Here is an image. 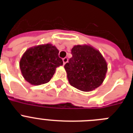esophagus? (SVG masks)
<instances>
[{"label":"esophagus","instance_id":"34e87169","mask_svg":"<svg viewBox=\"0 0 133 133\" xmlns=\"http://www.w3.org/2000/svg\"><path fill=\"white\" fill-rule=\"evenodd\" d=\"M63 64H65L66 63L68 62V58H66V57H65V58H63Z\"/></svg>","mask_w":133,"mask_h":133}]
</instances>
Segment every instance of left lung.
Returning a JSON list of instances; mask_svg holds the SVG:
<instances>
[{"label": "left lung", "mask_w": 133, "mask_h": 133, "mask_svg": "<svg viewBox=\"0 0 133 133\" xmlns=\"http://www.w3.org/2000/svg\"><path fill=\"white\" fill-rule=\"evenodd\" d=\"M72 56L64 69L69 83L84 92L91 91L103 83L107 64L98 50L88 45L74 46Z\"/></svg>", "instance_id": "obj_1"}]
</instances>
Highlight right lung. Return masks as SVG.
<instances>
[{
  "label": "right lung",
  "mask_w": 133,
  "mask_h": 133,
  "mask_svg": "<svg viewBox=\"0 0 133 133\" xmlns=\"http://www.w3.org/2000/svg\"><path fill=\"white\" fill-rule=\"evenodd\" d=\"M58 52L51 44L38 45L26 50L20 61V69L24 79L32 85L48 83L56 68L63 64Z\"/></svg>",
  "instance_id": "add662e5"
}]
</instances>
